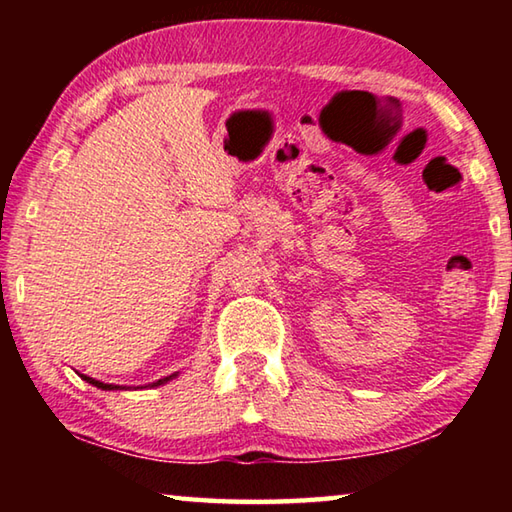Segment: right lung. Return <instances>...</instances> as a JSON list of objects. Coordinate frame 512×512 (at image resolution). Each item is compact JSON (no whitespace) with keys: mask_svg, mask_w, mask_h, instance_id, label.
Here are the masks:
<instances>
[{"mask_svg":"<svg viewBox=\"0 0 512 512\" xmlns=\"http://www.w3.org/2000/svg\"><path fill=\"white\" fill-rule=\"evenodd\" d=\"M85 381H88V384H92V386H97V388H103V391H115V388H119V386H112V384H103V381H97V379H92V377H88V375H81ZM171 377H176V375H171ZM171 377H164V379H158V381H153L151 386H160V384H164V381H169Z\"/></svg>","mask_w":512,"mask_h":512,"instance_id":"right-lung-1","label":"right lung"}]
</instances>
